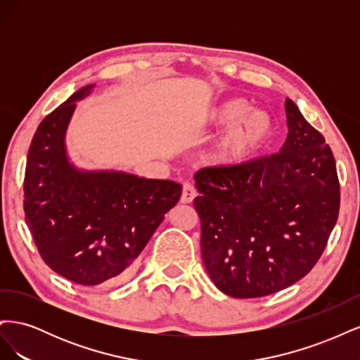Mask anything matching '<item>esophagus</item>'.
Masks as SVG:
<instances>
[{"label":"esophagus","mask_w":360,"mask_h":360,"mask_svg":"<svg viewBox=\"0 0 360 360\" xmlns=\"http://www.w3.org/2000/svg\"><path fill=\"white\" fill-rule=\"evenodd\" d=\"M195 197H197V191H195V188L192 186L191 183H184V184H183V191H181V198H180V201H181L183 204H188V202H192Z\"/></svg>","instance_id":"1"}]
</instances>
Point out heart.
<instances>
[{
    "mask_svg": "<svg viewBox=\"0 0 360 360\" xmlns=\"http://www.w3.org/2000/svg\"><path fill=\"white\" fill-rule=\"evenodd\" d=\"M200 130L224 127L216 139L210 160L216 167L233 168L257 158L276 134L275 118L269 111L252 108L245 97H217L202 108L197 118Z\"/></svg>",
    "mask_w": 360,
    "mask_h": 360,
    "instance_id": "obj_1",
    "label": "heart"
}]
</instances>
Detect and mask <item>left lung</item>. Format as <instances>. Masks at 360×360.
Returning a JSON list of instances; mask_svg holds the SVG:
<instances>
[{
  "instance_id": "8db88e82",
  "label": "left lung",
  "mask_w": 360,
  "mask_h": 360,
  "mask_svg": "<svg viewBox=\"0 0 360 360\" xmlns=\"http://www.w3.org/2000/svg\"><path fill=\"white\" fill-rule=\"evenodd\" d=\"M285 114L288 134L279 153L193 176L202 263L231 297H263L302 279L338 219L340 181L330 147L288 97Z\"/></svg>"
}]
</instances>
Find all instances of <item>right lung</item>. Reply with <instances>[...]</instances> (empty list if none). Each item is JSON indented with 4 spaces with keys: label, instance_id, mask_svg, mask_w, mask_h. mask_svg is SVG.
Masks as SVG:
<instances>
[{
    "label": "right lung",
    "instance_id": "1",
    "mask_svg": "<svg viewBox=\"0 0 360 360\" xmlns=\"http://www.w3.org/2000/svg\"><path fill=\"white\" fill-rule=\"evenodd\" d=\"M94 84L75 91L39 124L27 158L25 221L45 263L75 284L99 285L129 275L176 205L181 184L117 169H82L70 160L66 134L76 102Z\"/></svg>",
    "mask_w": 360,
    "mask_h": 360
}]
</instances>
